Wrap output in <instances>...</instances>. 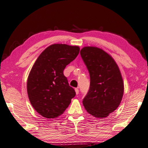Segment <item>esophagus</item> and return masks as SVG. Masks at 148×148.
<instances>
[{"instance_id":"1","label":"esophagus","mask_w":148,"mask_h":148,"mask_svg":"<svg viewBox=\"0 0 148 148\" xmlns=\"http://www.w3.org/2000/svg\"><path fill=\"white\" fill-rule=\"evenodd\" d=\"M75 92H76V94H77V95L79 94V88H75Z\"/></svg>"}]
</instances>
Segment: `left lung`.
I'll use <instances>...</instances> for the list:
<instances>
[{"mask_svg": "<svg viewBox=\"0 0 148 148\" xmlns=\"http://www.w3.org/2000/svg\"><path fill=\"white\" fill-rule=\"evenodd\" d=\"M80 53L90 77L84 106L97 118L106 117L118 108L123 96L124 84L119 67L110 55L96 47H84Z\"/></svg>", "mask_w": 148, "mask_h": 148, "instance_id": "left-lung-1", "label": "left lung"}]
</instances>
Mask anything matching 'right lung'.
Wrapping results in <instances>:
<instances>
[{
	"instance_id": "obj_1",
	"label": "right lung",
	"mask_w": 148,
	"mask_h": 148,
	"mask_svg": "<svg viewBox=\"0 0 148 148\" xmlns=\"http://www.w3.org/2000/svg\"><path fill=\"white\" fill-rule=\"evenodd\" d=\"M78 46L53 44L42 53L29 74L27 91L37 112L54 119L64 112L76 95L63 71L79 53Z\"/></svg>"
}]
</instances>
